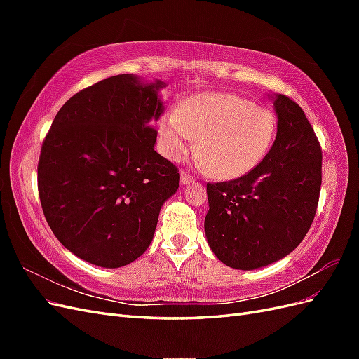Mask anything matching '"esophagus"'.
Returning <instances> with one entry per match:
<instances>
[{
    "label": "esophagus",
    "mask_w": 359,
    "mask_h": 359,
    "mask_svg": "<svg viewBox=\"0 0 359 359\" xmlns=\"http://www.w3.org/2000/svg\"><path fill=\"white\" fill-rule=\"evenodd\" d=\"M190 182H193V177H190L189 173H186V172H182L181 173V184H182V186H189Z\"/></svg>",
    "instance_id": "1"
}]
</instances>
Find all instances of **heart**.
I'll use <instances>...</instances> for the list:
<instances>
[{"mask_svg":"<svg viewBox=\"0 0 359 359\" xmlns=\"http://www.w3.org/2000/svg\"><path fill=\"white\" fill-rule=\"evenodd\" d=\"M277 116L232 93L194 94L158 121L161 154L180 161L198 140V166L215 178L235 180L256 169L269 153Z\"/></svg>","mask_w":359,"mask_h":359,"instance_id":"b5f03b06","label":"heart"}]
</instances>
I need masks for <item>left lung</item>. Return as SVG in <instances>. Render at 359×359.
<instances>
[{
    "instance_id": "1",
    "label": "left lung",
    "mask_w": 359,
    "mask_h": 359,
    "mask_svg": "<svg viewBox=\"0 0 359 359\" xmlns=\"http://www.w3.org/2000/svg\"><path fill=\"white\" fill-rule=\"evenodd\" d=\"M277 135L247 175L206 184L205 235L227 266L252 271L286 257L307 235L322 184V149L306 114L283 94H269Z\"/></svg>"
}]
</instances>
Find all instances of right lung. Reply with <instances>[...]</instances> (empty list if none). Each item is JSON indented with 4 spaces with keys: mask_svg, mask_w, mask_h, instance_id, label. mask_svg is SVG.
Here are the masks:
<instances>
[{
    "mask_svg": "<svg viewBox=\"0 0 359 359\" xmlns=\"http://www.w3.org/2000/svg\"><path fill=\"white\" fill-rule=\"evenodd\" d=\"M166 83L116 74L64 103L37 168L43 212L58 241L102 268L142 256L178 169L154 149Z\"/></svg>",
    "mask_w": 359,
    "mask_h": 359,
    "instance_id": "1",
    "label": "right lung"
}]
</instances>
